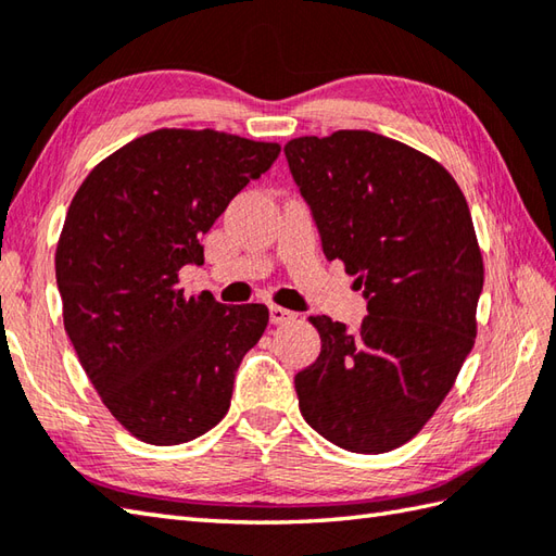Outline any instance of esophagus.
Wrapping results in <instances>:
<instances>
[{"label": "esophagus", "mask_w": 556, "mask_h": 556, "mask_svg": "<svg viewBox=\"0 0 556 556\" xmlns=\"http://www.w3.org/2000/svg\"><path fill=\"white\" fill-rule=\"evenodd\" d=\"M291 320H296V313L281 308V305H271V308H269V323L271 325H287Z\"/></svg>", "instance_id": "1"}]
</instances>
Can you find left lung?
Here are the masks:
<instances>
[{"label":"left lung","mask_w":556,"mask_h":556,"mask_svg":"<svg viewBox=\"0 0 556 556\" xmlns=\"http://www.w3.org/2000/svg\"><path fill=\"white\" fill-rule=\"evenodd\" d=\"M285 155L327 260L368 301L356 332L311 315L323 349L293 380L301 413L346 452H392L434 416L476 344L485 267L468 203L440 162L372 131L293 138Z\"/></svg>","instance_id":"8db88e82"}]
</instances>
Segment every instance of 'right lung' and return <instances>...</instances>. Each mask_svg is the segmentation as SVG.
I'll use <instances>...</instances> for the list:
<instances>
[{
    "mask_svg": "<svg viewBox=\"0 0 556 556\" xmlns=\"http://www.w3.org/2000/svg\"><path fill=\"white\" fill-rule=\"evenodd\" d=\"M277 143L157 128L104 157L71 200L54 269L64 329L102 404L140 442H191L227 416L233 377L263 337V303L186 296L184 265Z\"/></svg>",
    "mask_w": 556,
    "mask_h": 556,
    "instance_id": "1",
    "label": "right lung"
}]
</instances>
